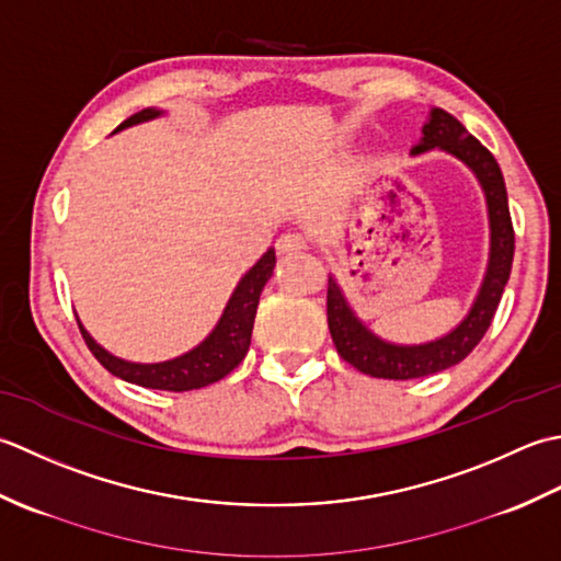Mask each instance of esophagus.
I'll list each match as a JSON object with an SVG mask.
<instances>
[{
    "mask_svg": "<svg viewBox=\"0 0 561 561\" xmlns=\"http://www.w3.org/2000/svg\"><path fill=\"white\" fill-rule=\"evenodd\" d=\"M276 247H278L280 254H285V256H293V254H302V251L307 249V242H305V237H302V234L288 232V234L278 237Z\"/></svg>",
    "mask_w": 561,
    "mask_h": 561,
    "instance_id": "34e87169",
    "label": "esophagus"
}]
</instances>
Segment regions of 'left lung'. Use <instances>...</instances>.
<instances>
[{
  "mask_svg": "<svg viewBox=\"0 0 561 561\" xmlns=\"http://www.w3.org/2000/svg\"><path fill=\"white\" fill-rule=\"evenodd\" d=\"M433 150L450 154L470 169L484 193L489 220L486 268L467 314L443 336L424 341V344H394L375 334L353 310L336 276H329L327 317L339 356L360 373L382 377V380H416V377L448 370L470 356V351L486 334L511 276L516 237H513L504 174L494 154L474 135L467 133L460 121L436 106L428 111L419 142L411 147V157Z\"/></svg>",
  "mask_w": 561,
  "mask_h": 561,
  "instance_id": "obj_1",
  "label": "left lung"
}]
</instances>
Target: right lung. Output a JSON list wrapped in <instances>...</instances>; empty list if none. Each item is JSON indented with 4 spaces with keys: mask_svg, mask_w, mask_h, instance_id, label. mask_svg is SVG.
Segmentation results:
<instances>
[{
    "mask_svg": "<svg viewBox=\"0 0 561 561\" xmlns=\"http://www.w3.org/2000/svg\"><path fill=\"white\" fill-rule=\"evenodd\" d=\"M167 111L162 108H145L135 113L128 121H123L118 130L133 128V125H140L147 121L162 118ZM273 268H276V249H268L264 256H261L254 266H251L242 278H239L237 288L232 290L230 300H227L225 310L217 319L213 331L205 336L198 346L191 351L181 353L176 358L159 360V363H135L113 356L96 339L89 334L84 324H77L82 336L87 341L89 351L94 353L96 360L104 365V368L121 377L125 382L150 387V390H167V392H188V390H201L205 385H213L222 380L225 375H230L239 363L244 360L249 344H251V329H254V317L259 307V297L268 278L273 276Z\"/></svg>",
    "mask_w": 561,
    "mask_h": 561,
    "instance_id": "obj_1",
    "label": "right lung"
}]
</instances>
